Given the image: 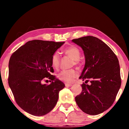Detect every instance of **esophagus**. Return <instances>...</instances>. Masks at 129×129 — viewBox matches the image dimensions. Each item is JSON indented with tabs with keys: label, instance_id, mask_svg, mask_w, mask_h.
Masks as SVG:
<instances>
[{
	"label": "esophagus",
	"instance_id": "esophagus-1",
	"mask_svg": "<svg viewBox=\"0 0 129 129\" xmlns=\"http://www.w3.org/2000/svg\"><path fill=\"white\" fill-rule=\"evenodd\" d=\"M65 85L66 87H69V86H71L72 85L71 84H69V83H65Z\"/></svg>",
	"mask_w": 129,
	"mask_h": 129
}]
</instances>
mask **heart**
Instances as JSON below:
<instances>
[{
    "label": "heart",
    "mask_w": 129,
    "mask_h": 129,
    "mask_svg": "<svg viewBox=\"0 0 129 129\" xmlns=\"http://www.w3.org/2000/svg\"><path fill=\"white\" fill-rule=\"evenodd\" d=\"M64 53L73 60V64L75 65H80V57L81 52L77 47L72 45L64 49ZM51 65L54 69L58 68L60 65V56L57 52H54L51 57ZM77 75V72L74 69L64 70L57 74V77L60 81L65 82H71Z\"/></svg>",
    "instance_id": "b5f03b06"
}]
</instances>
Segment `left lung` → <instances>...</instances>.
<instances>
[{"mask_svg":"<svg viewBox=\"0 0 129 129\" xmlns=\"http://www.w3.org/2000/svg\"><path fill=\"white\" fill-rule=\"evenodd\" d=\"M82 48L85 65L79 78L90 81L82 84V90L75 97L84 113L97 115L112 105L121 85L119 61L110 48L95 37L88 36L72 40Z\"/></svg>","mask_w":129,"mask_h":129,"instance_id":"obj_1","label":"left lung"}]
</instances>
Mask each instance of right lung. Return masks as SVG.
Wrapping results in <instances>:
<instances>
[{
    "label": "right lung",
    "instance_id": "1",
    "mask_svg": "<svg viewBox=\"0 0 129 129\" xmlns=\"http://www.w3.org/2000/svg\"><path fill=\"white\" fill-rule=\"evenodd\" d=\"M64 42L28 41L11 56L8 84L17 104L29 114L41 116L54 108L64 83L57 79L51 57ZM49 79L51 84H43Z\"/></svg>",
    "mask_w": 129,
    "mask_h": 129
}]
</instances>
